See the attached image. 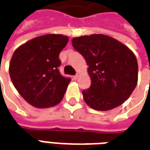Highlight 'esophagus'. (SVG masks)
I'll use <instances>...</instances> for the list:
<instances>
[{
  "label": "esophagus",
  "mask_w": 150,
  "mask_h": 150,
  "mask_svg": "<svg viewBox=\"0 0 150 150\" xmlns=\"http://www.w3.org/2000/svg\"><path fill=\"white\" fill-rule=\"evenodd\" d=\"M79 73H77V74H76V75H75V76L73 77V78H74V79H75V80H76V79H79Z\"/></svg>",
  "instance_id": "obj_1"
}]
</instances>
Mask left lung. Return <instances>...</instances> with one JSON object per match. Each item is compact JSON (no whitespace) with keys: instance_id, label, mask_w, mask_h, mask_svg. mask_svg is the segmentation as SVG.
Returning a JSON list of instances; mask_svg holds the SVG:
<instances>
[{"instance_id":"obj_1","label":"left lung","mask_w":150,"mask_h":150,"mask_svg":"<svg viewBox=\"0 0 150 150\" xmlns=\"http://www.w3.org/2000/svg\"><path fill=\"white\" fill-rule=\"evenodd\" d=\"M72 46L86 60L91 87L83 91L85 103L95 110L108 111L127 100L138 80L134 53L105 34L74 38Z\"/></svg>"}]
</instances>
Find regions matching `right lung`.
<instances>
[{
	"label": "right lung",
	"instance_id": "1",
	"mask_svg": "<svg viewBox=\"0 0 150 150\" xmlns=\"http://www.w3.org/2000/svg\"><path fill=\"white\" fill-rule=\"evenodd\" d=\"M68 40L62 34H45L22 44L13 53L8 67L10 79L32 106L47 108L62 100L71 79L60 75L59 56Z\"/></svg>",
	"mask_w": 150,
	"mask_h": 150
}]
</instances>
